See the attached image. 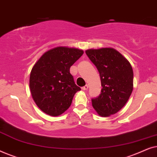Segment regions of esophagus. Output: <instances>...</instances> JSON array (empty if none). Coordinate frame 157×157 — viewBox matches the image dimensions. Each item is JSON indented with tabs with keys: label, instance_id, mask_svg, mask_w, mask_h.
Here are the masks:
<instances>
[{
	"label": "esophagus",
	"instance_id": "1",
	"mask_svg": "<svg viewBox=\"0 0 157 157\" xmlns=\"http://www.w3.org/2000/svg\"><path fill=\"white\" fill-rule=\"evenodd\" d=\"M88 89H89V86H88V85H86V86H84L82 87V89L83 90V91H86V90H88Z\"/></svg>",
	"mask_w": 157,
	"mask_h": 157
}]
</instances>
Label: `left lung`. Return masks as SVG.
Here are the masks:
<instances>
[{
    "instance_id": "1",
    "label": "left lung",
    "mask_w": 157,
    "mask_h": 157,
    "mask_svg": "<svg viewBox=\"0 0 157 157\" xmlns=\"http://www.w3.org/2000/svg\"><path fill=\"white\" fill-rule=\"evenodd\" d=\"M87 56L99 72L102 89L92 106L101 117H109L123 108L133 91L134 73L127 59L112 48L88 49Z\"/></svg>"
}]
</instances>
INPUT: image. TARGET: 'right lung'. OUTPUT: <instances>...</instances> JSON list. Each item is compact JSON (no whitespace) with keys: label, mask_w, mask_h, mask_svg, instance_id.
Here are the masks:
<instances>
[{"label":"right lung","mask_w":157,"mask_h":157,"mask_svg":"<svg viewBox=\"0 0 157 157\" xmlns=\"http://www.w3.org/2000/svg\"><path fill=\"white\" fill-rule=\"evenodd\" d=\"M83 51L59 46L41 56L32 68L29 86L34 101L42 111L57 117L69 108L81 88L76 85L70 68Z\"/></svg>","instance_id":"1"}]
</instances>
